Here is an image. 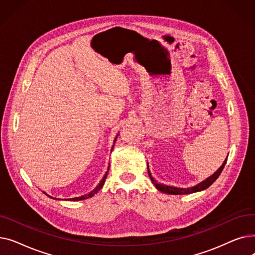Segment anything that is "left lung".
Segmentation results:
<instances>
[{"label": "left lung", "instance_id": "8db88e82", "mask_svg": "<svg viewBox=\"0 0 255 255\" xmlns=\"http://www.w3.org/2000/svg\"><path fill=\"white\" fill-rule=\"evenodd\" d=\"M227 161V157L225 159V161L223 162V164L220 166V168L214 173V175H212L210 178H208L207 180H205L204 182L199 183L198 185L194 186V187H191V188H177V187H171V186H165V185H162V184H158L151 176V172L149 170V165H148V172H149V176H150V179L151 181L153 182V184L156 186V188L160 191H162L164 193H168V194H190V193H193V192H197V191H202V190H205L207 189L208 187H210L214 182H215L218 177L220 176L221 171L223 170L224 168V165Z\"/></svg>", "mask_w": 255, "mask_h": 255}]
</instances>
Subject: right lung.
Returning a JSON list of instances; mask_svg holds the SVG:
<instances>
[{"label":"right lung","instance_id":"add662e5","mask_svg":"<svg viewBox=\"0 0 255 255\" xmlns=\"http://www.w3.org/2000/svg\"><path fill=\"white\" fill-rule=\"evenodd\" d=\"M116 139H117V137H116ZM116 139H115V141H116ZM106 177H107V172L105 173L104 175V177H103V179L101 180V182L97 185V187L95 189H94L93 191H91L90 193H88V194H86V195H83V196H80V197H74V198H69V200H83V199H87V198H89V197H92L93 195H95L101 188L103 187V185H104V182H105V179H106ZM51 197V196H50Z\"/></svg>","mask_w":255,"mask_h":255}]
</instances>
